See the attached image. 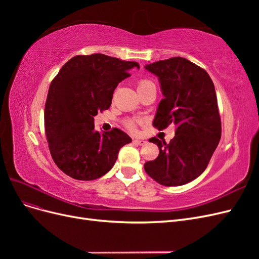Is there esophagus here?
I'll use <instances>...</instances> for the list:
<instances>
[{
    "label": "esophagus",
    "instance_id": "1",
    "mask_svg": "<svg viewBox=\"0 0 259 259\" xmlns=\"http://www.w3.org/2000/svg\"><path fill=\"white\" fill-rule=\"evenodd\" d=\"M134 143H135L136 145H139V146H144L147 142H146V140H144V139H135Z\"/></svg>",
    "mask_w": 259,
    "mask_h": 259
}]
</instances>
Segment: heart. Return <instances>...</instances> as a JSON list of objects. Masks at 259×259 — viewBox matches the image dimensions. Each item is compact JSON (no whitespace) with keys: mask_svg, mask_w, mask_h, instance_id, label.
Segmentation results:
<instances>
[{"mask_svg":"<svg viewBox=\"0 0 259 259\" xmlns=\"http://www.w3.org/2000/svg\"><path fill=\"white\" fill-rule=\"evenodd\" d=\"M152 83L151 82H149V81H147V80H142V81H139L138 82V86H137V89L139 90V89H143V88H146V86H148V85H151ZM128 126L131 127V128H133L134 126H133V123H130L128 124Z\"/></svg>","mask_w":259,"mask_h":259,"instance_id":"heart-1","label":"heart"}]
</instances>
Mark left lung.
Listing matches in <instances>:
<instances>
[{
  "label": "left lung",
  "mask_w": 259,
  "mask_h": 259,
  "mask_svg": "<svg viewBox=\"0 0 259 259\" xmlns=\"http://www.w3.org/2000/svg\"><path fill=\"white\" fill-rule=\"evenodd\" d=\"M145 69L158 76L163 99L153 120L158 130L176 125L169 144L152 137L158 158L145 163L146 173L160 185L182 186L205 170L222 136L214 83L204 69L183 57L160 60Z\"/></svg>",
  "instance_id": "left-lung-1"
}]
</instances>
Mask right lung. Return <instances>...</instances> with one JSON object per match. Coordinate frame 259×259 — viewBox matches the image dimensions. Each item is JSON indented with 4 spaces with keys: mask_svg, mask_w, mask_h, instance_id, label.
<instances>
[{
    "mask_svg": "<svg viewBox=\"0 0 259 259\" xmlns=\"http://www.w3.org/2000/svg\"><path fill=\"white\" fill-rule=\"evenodd\" d=\"M139 69L104 54L79 55L52 81L45 104V134L52 158L68 176L94 180L112 168L120 149L132 138L119 128L99 133L94 116L110 108L117 84Z\"/></svg>",
    "mask_w": 259,
    "mask_h": 259,
    "instance_id": "add662e5",
    "label": "right lung"
}]
</instances>
